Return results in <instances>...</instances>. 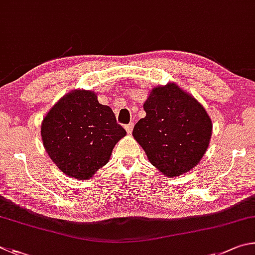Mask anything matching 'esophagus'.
Masks as SVG:
<instances>
[{"mask_svg": "<svg viewBox=\"0 0 255 255\" xmlns=\"http://www.w3.org/2000/svg\"><path fill=\"white\" fill-rule=\"evenodd\" d=\"M125 130H127V132L128 133V134H131L132 131H133V123L125 125Z\"/></svg>", "mask_w": 255, "mask_h": 255, "instance_id": "esophagus-1", "label": "esophagus"}]
</instances>
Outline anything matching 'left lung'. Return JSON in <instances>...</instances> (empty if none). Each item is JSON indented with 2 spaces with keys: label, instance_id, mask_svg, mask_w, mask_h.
Instances as JSON below:
<instances>
[{
  "label": "left lung",
  "instance_id": "obj_1",
  "mask_svg": "<svg viewBox=\"0 0 255 255\" xmlns=\"http://www.w3.org/2000/svg\"><path fill=\"white\" fill-rule=\"evenodd\" d=\"M134 125L133 136L153 166L177 177L197 166L212 136V121L204 106L175 83L154 87Z\"/></svg>",
  "mask_w": 255,
  "mask_h": 255
}]
</instances>
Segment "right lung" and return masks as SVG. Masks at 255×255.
<instances>
[{
  "label": "right lung",
  "mask_w": 255,
  "mask_h": 255,
  "mask_svg": "<svg viewBox=\"0 0 255 255\" xmlns=\"http://www.w3.org/2000/svg\"><path fill=\"white\" fill-rule=\"evenodd\" d=\"M125 134L111 107L100 104L95 93L84 89L61 97L41 123L49 157L65 175L79 180L89 179L105 166Z\"/></svg>",
  "instance_id": "obj_1"
}]
</instances>
